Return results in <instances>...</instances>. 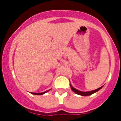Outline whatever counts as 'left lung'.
<instances>
[{
  "label": "left lung",
  "mask_w": 121,
  "mask_h": 121,
  "mask_svg": "<svg viewBox=\"0 0 121 121\" xmlns=\"http://www.w3.org/2000/svg\"><path fill=\"white\" fill-rule=\"evenodd\" d=\"M70 87H71V89L73 91H74V92L76 94H77V95H81V96H87L91 95L92 94L98 91L99 90H100L102 87H103V86H100V87H99V88H98V89H96L95 90H92V91H82L78 90L76 89L75 88H74L73 86L71 85V84H70Z\"/></svg>",
  "instance_id": "left-lung-1"
}]
</instances>
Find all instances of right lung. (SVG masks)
<instances>
[{"label":"right lung","mask_w":121,"mask_h":121,"mask_svg":"<svg viewBox=\"0 0 121 121\" xmlns=\"http://www.w3.org/2000/svg\"><path fill=\"white\" fill-rule=\"evenodd\" d=\"M50 90H47L45 91H44V92H42V93H32V94L33 95H43V94L46 93L47 92H48V91H49Z\"/></svg>","instance_id":"right-lung-1"}]
</instances>
